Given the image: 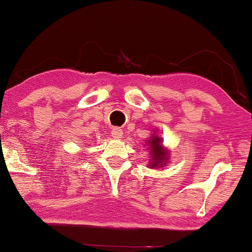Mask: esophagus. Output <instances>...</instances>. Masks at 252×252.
Listing matches in <instances>:
<instances>
[{
	"instance_id": "34e87169",
	"label": "esophagus",
	"mask_w": 252,
	"mask_h": 252,
	"mask_svg": "<svg viewBox=\"0 0 252 252\" xmlns=\"http://www.w3.org/2000/svg\"><path fill=\"white\" fill-rule=\"evenodd\" d=\"M111 135H112V137H115V139H120V137L123 136V129L116 127V128H113L111 130Z\"/></svg>"
}]
</instances>
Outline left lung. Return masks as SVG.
<instances>
[{
  "label": "left lung",
  "mask_w": 252,
  "mask_h": 252,
  "mask_svg": "<svg viewBox=\"0 0 252 252\" xmlns=\"http://www.w3.org/2000/svg\"><path fill=\"white\" fill-rule=\"evenodd\" d=\"M149 143L151 154H153V161H151L150 166L156 167L158 165L161 166L163 165V160L166 157V153H165V150H163V148L160 146V139H158L157 136L153 137V140H150Z\"/></svg>",
  "instance_id": "8db88e82"
}]
</instances>
